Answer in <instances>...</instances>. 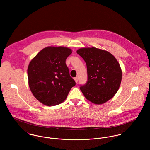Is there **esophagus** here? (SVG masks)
Segmentation results:
<instances>
[{
    "label": "esophagus",
    "mask_w": 150,
    "mask_h": 150,
    "mask_svg": "<svg viewBox=\"0 0 150 150\" xmlns=\"http://www.w3.org/2000/svg\"><path fill=\"white\" fill-rule=\"evenodd\" d=\"M74 80H75L76 83H77V82H78V77H75V78H74Z\"/></svg>",
    "instance_id": "esophagus-1"
}]
</instances>
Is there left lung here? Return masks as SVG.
I'll return each instance as SVG.
<instances>
[{"label":"left lung","instance_id":"obj_1","mask_svg":"<svg viewBox=\"0 0 150 150\" xmlns=\"http://www.w3.org/2000/svg\"><path fill=\"white\" fill-rule=\"evenodd\" d=\"M76 52L85 61L87 69V81L81 85V91L93 103H104L120 87L122 75L120 64L111 53L95 47L82 48Z\"/></svg>","mask_w":150,"mask_h":150}]
</instances>
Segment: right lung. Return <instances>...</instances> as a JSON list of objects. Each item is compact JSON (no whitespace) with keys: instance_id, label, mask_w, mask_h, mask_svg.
Returning <instances> with one entry per match:
<instances>
[{"instance_id":"obj_1","label":"right lung","mask_w":150,"mask_h":150,"mask_svg":"<svg viewBox=\"0 0 150 150\" xmlns=\"http://www.w3.org/2000/svg\"><path fill=\"white\" fill-rule=\"evenodd\" d=\"M71 53L67 47H47L30 62L27 69L29 87L42 103L53 106L62 103L75 86L66 64Z\"/></svg>"}]
</instances>
